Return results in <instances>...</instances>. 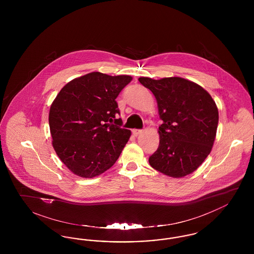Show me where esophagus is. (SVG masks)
<instances>
[{"label": "esophagus", "instance_id": "esophagus-1", "mask_svg": "<svg viewBox=\"0 0 254 254\" xmlns=\"http://www.w3.org/2000/svg\"><path fill=\"white\" fill-rule=\"evenodd\" d=\"M132 132L134 134V136H138V135L143 133V130H141V129H133Z\"/></svg>", "mask_w": 254, "mask_h": 254}]
</instances>
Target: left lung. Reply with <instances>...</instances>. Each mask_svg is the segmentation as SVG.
I'll list each match as a JSON object with an SVG mask.
<instances>
[{"label":"left lung","mask_w":254,"mask_h":254,"mask_svg":"<svg viewBox=\"0 0 254 254\" xmlns=\"http://www.w3.org/2000/svg\"><path fill=\"white\" fill-rule=\"evenodd\" d=\"M139 82L155 96L163 121L159 146L148 159L149 165L173 178L192 173L214 144L219 121L215 102L201 85L181 77H140Z\"/></svg>","instance_id":"left-lung-1"}]
</instances>
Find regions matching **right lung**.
<instances>
[{
	"instance_id": "1",
	"label": "right lung",
	"mask_w": 254,
	"mask_h": 254,
	"mask_svg": "<svg viewBox=\"0 0 254 254\" xmlns=\"http://www.w3.org/2000/svg\"><path fill=\"white\" fill-rule=\"evenodd\" d=\"M128 75L90 72L73 79L60 90L49 109L52 145L75 175L93 178L110 169L129 140L122 128L115 99L131 82Z\"/></svg>"
}]
</instances>
